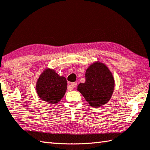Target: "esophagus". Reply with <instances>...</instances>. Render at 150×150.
Wrapping results in <instances>:
<instances>
[{"label":"esophagus","instance_id":"obj_1","mask_svg":"<svg viewBox=\"0 0 150 150\" xmlns=\"http://www.w3.org/2000/svg\"><path fill=\"white\" fill-rule=\"evenodd\" d=\"M71 85L72 86V87L73 88H74V87H76L77 86V83H76V82H73V83H71Z\"/></svg>","mask_w":150,"mask_h":150}]
</instances>
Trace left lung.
<instances>
[{
	"instance_id": "1",
	"label": "left lung",
	"mask_w": 150,
	"mask_h": 150,
	"mask_svg": "<svg viewBox=\"0 0 150 150\" xmlns=\"http://www.w3.org/2000/svg\"><path fill=\"white\" fill-rule=\"evenodd\" d=\"M115 81L108 67L102 63L91 65L85 73V82L77 90L93 107H100L108 102L112 95Z\"/></svg>"
}]
</instances>
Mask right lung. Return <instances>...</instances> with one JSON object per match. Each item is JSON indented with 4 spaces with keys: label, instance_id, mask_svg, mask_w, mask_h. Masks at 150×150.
<instances>
[{
    "label": "right lung",
    "instance_id": "right-lung-1",
    "mask_svg": "<svg viewBox=\"0 0 150 150\" xmlns=\"http://www.w3.org/2000/svg\"><path fill=\"white\" fill-rule=\"evenodd\" d=\"M67 89V81L54 70L47 69L40 75L36 85V91L42 100L50 104L59 102Z\"/></svg>",
    "mask_w": 150,
    "mask_h": 150
}]
</instances>
